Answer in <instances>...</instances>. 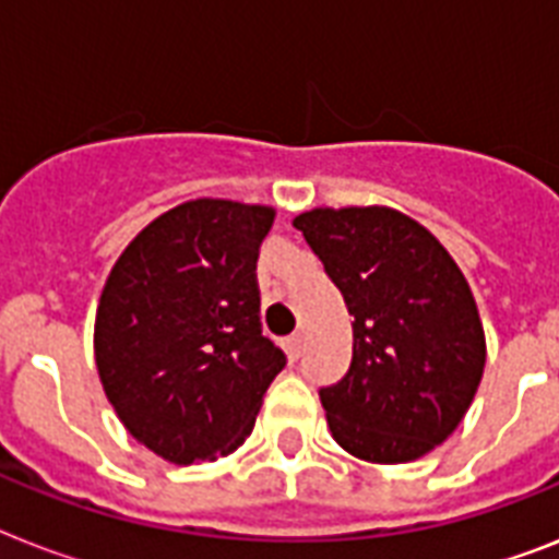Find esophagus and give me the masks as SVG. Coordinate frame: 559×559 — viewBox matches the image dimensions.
Listing matches in <instances>:
<instances>
[{"label": "esophagus", "instance_id": "1", "mask_svg": "<svg viewBox=\"0 0 559 559\" xmlns=\"http://www.w3.org/2000/svg\"><path fill=\"white\" fill-rule=\"evenodd\" d=\"M284 350H287L289 362H296V359L301 357V336H289V340L284 342Z\"/></svg>", "mask_w": 559, "mask_h": 559}]
</instances>
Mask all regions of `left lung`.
Here are the masks:
<instances>
[{"mask_svg":"<svg viewBox=\"0 0 559 559\" xmlns=\"http://www.w3.org/2000/svg\"><path fill=\"white\" fill-rule=\"evenodd\" d=\"M305 235L354 316V357L319 389L342 450L406 464L455 432L485 371V328L459 263L417 219L385 205L313 209Z\"/></svg>","mask_w":559,"mask_h":559,"instance_id":"obj_1","label":"left lung"}]
</instances>
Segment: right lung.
<instances>
[{
  "mask_svg": "<svg viewBox=\"0 0 559 559\" xmlns=\"http://www.w3.org/2000/svg\"><path fill=\"white\" fill-rule=\"evenodd\" d=\"M272 219L270 205L182 202L133 237L104 284L100 385L127 432L170 464L235 452L287 366L261 333L254 275Z\"/></svg>",
  "mask_w": 559,
  "mask_h": 559,
  "instance_id": "right-lung-1",
  "label": "right lung"
}]
</instances>
